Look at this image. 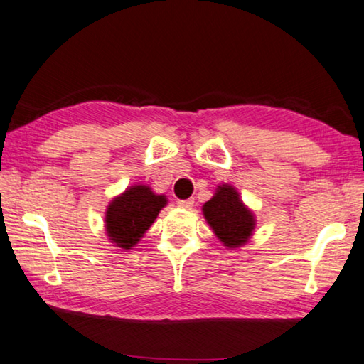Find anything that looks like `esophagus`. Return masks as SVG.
Wrapping results in <instances>:
<instances>
[{
	"instance_id": "obj_1",
	"label": "esophagus",
	"mask_w": 364,
	"mask_h": 364,
	"mask_svg": "<svg viewBox=\"0 0 364 364\" xmlns=\"http://www.w3.org/2000/svg\"><path fill=\"white\" fill-rule=\"evenodd\" d=\"M178 207H181L184 210H191L194 207V200L193 199H186V200H178Z\"/></svg>"
}]
</instances>
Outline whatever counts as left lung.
Returning a JSON list of instances; mask_svg holds the SVG:
<instances>
[{"label":"left lung","mask_w":364,"mask_h":364,"mask_svg":"<svg viewBox=\"0 0 364 364\" xmlns=\"http://www.w3.org/2000/svg\"><path fill=\"white\" fill-rule=\"evenodd\" d=\"M203 216L224 247L239 248L253 235L255 215L240 200L237 189L220 184L215 196L203 205Z\"/></svg>","instance_id":"obj_1"}]
</instances>
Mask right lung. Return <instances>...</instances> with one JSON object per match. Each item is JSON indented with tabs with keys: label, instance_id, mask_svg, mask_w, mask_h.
I'll use <instances>...</instances> for the list:
<instances>
[{
	"label": "right lung",
	"instance_id": "add662e5",
	"mask_svg": "<svg viewBox=\"0 0 364 364\" xmlns=\"http://www.w3.org/2000/svg\"><path fill=\"white\" fill-rule=\"evenodd\" d=\"M165 205L167 197L153 193L144 184L125 189L111 200L105 216V228L111 243L124 250L135 247Z\"/></svg>",
	"mask_w": 364,
	"mask_h": 364
}]
</instances>
